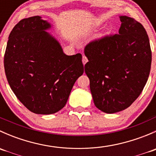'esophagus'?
Returning <instances> with one entry per match:
<instances>
[{"instance_id":"obj_1","label":"esophagus","mask_w":156,"mask_h":156,"mask_svg":"<svg viewBox=\"0 0 156 156\" xmlns=\"http://www.w3.org/2000/svg\"><path fill=\"white\" fill-rule=\"evenodd\" d=\"M87 58L85 56H82V62H83V64H84V65H85L86 64V62H87Z\"/></svg>"}]
</instances>
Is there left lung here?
<instances>
[{"mask_svg":"<svg viewBox=\"0 0 156 156\" xmlns=\"http://www.w3.org/2000/svg\"><path fill=\"white\" fill-rule=\"evenodd\" d=\"M119 34L105 35L84 48V66L96 107L106 113L128 108L140 95L149 78L152 51L141 23L120 16Z\"/></svg>","mask_w":156,"mask_h":156,"instance_id":"8db88e82","label":"left lung"}]
</instances>
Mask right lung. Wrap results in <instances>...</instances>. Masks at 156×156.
Instances as JSON below:
<instances>
[{
  "label": "right lung",
  "mask_w": 156,
  "mask_h": 156,
  "mask_svg": "<svg viewBox=\"0 0 156 156\" xmlns=\"http://www.w3.org/2000/svg\"><path fill=\"white\" fill-rule=\"evenodd\" d=\"M39 16L20 20L9 35L4 70L10 88L29 111L57 112L65 106L76 80L84 73L82 56H67L45 30Z\"/></svg>",
  "instance_id": "1"
}]
</instances>
